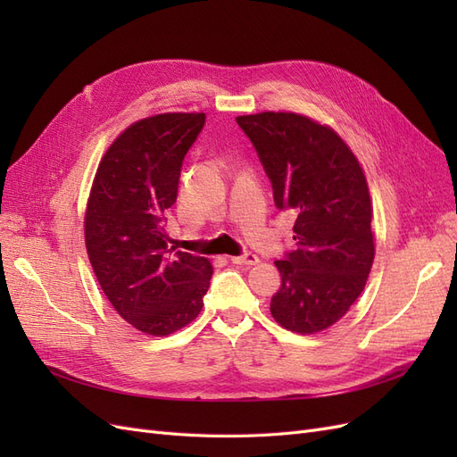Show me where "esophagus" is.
Listing matches in <instances>:
<instances>
[{"instance_id":"esophagus-1","label":"esophagus","mask_w":457,"mask_h":457,"mask_svg":"<svg viewBox=\"0 0 457 457\" xmlns=\"http://www.w3.org/2000/svg\"><path fill=\"white\" fill-rule=\"evenodd\" d=\"M230 261L234 265H245V267H252L257 265L259 257L255 253H244V255H237V257H230Z\"/></svg>"}]
</instances>
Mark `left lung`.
Listing matches in <instances>:
<instances>
[{"label":"left lung","instance_id":"8db88e82","mask_svg":"<svg viewBox=\"0 0 457 457\" xmlns=\"http://www.w3.org/2000/svg\"><path fill=\"white\" fill-rule=\"evenodd\" d=\"M265 168L278 210L295 215V250L274 261L282 286L270 314L301 336L349 312L376 257L366 175L341 135L295 112L237 118Z\"/></svg>","mask_w":457,"mask_h":457}]
</instances>
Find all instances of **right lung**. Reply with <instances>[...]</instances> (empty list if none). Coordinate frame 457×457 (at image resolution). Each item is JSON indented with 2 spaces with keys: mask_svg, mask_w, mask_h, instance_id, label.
Returning a JSON list of instances; mask_svg holds the SVG:
<instances>
[{
  "mask_svg": "<svg viewBox=\"0 0 457 457\" xmlns=\"http://www.w3.org/2000/svg\"><path fill=\"white\" fill-rule=\"evenodd\" d=\"M204 112L133 121L108 146L89 190L84 230L89 262L118 314L163 337L200 314L213 274L205 257L170 255L163 215L177 200L185 154Z\"/></svg>",
  "mask_w": 457,
  "mask_h": 457,
  "instance_id": "right-lung-1",
  "label": "right lung"
}]
</instances>
